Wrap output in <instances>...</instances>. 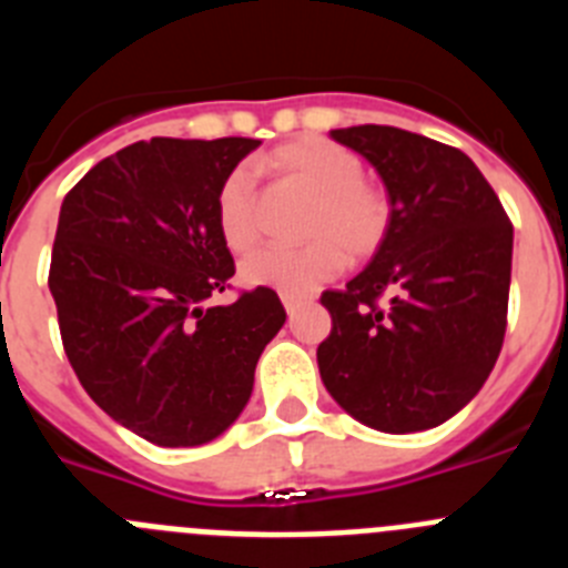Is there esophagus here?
<instances>
[{"mask_svg": "<svg viewBox=\"0 0 568 568\" xmlns=\"http://www.w3.org/2000/svg\"><path fill=\"white\" fill-rule=\"evenodd\" d=\"M281 301H284V310H287V315H295L298 313L301 304H304V301L295 298V295H281Z\"/></svg>", "mask_w": 568, "mask_h": 568, "instance_id": "obj_1", "label": "esophagus"}]
</instances>
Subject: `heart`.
<instances>
[{
	"label": "heart",
	"instance_id": "obj_1",
	"mask_svg": "<svg viewBox=\"0 0 568 568\" xmlns=\"http://www.w3.org/2000/svg\"><path fill=\"white\" fill-rule=\"evenodd\" d=\"M261 164L281 182L315 195L307 219V247H267L241 264L250 287L278 290L281 295H310L341 273L349 258L378 250L389 224V202L375 184L364 182V162L344 144L304 135L264 155ZM215 224L233 253H247L258 241V199L253 173L233 170L215 193Z\"/></svg>",
	"mask_w": 568,
	"mask_h": 568
}]
</instances>
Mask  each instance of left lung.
I'll return each instance as SVG.
<instances>
[{"mask_svg": "<svg viewBox=\"0 0 568 568\" xmlns=\"http://www.w3.org/2000/svg\"><path fill=\"white\" fill-rule=\"evenodd\" d=\"M329 135L378 170L389 224L346 290L321 295L333 315L329 338L318 346L321 381L364 426L424 433L480 393L500 355L509 215L458 148L386 124Z\"/></svg>", "mask_w": 568, "mask_h": 568, "instance_id": "left-lung-1", "label": "left lung"}]
</instances>
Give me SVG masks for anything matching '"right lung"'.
I'll use <instances>...</instances> for the list:
<instances>
[{"label": "right lung", "mask_w": 568, "mask_h": 568, "mask_svg": "<svg viewBox=\"0 0 568 568\" xmlns=\"http://www.w3.org/2000/svg\"><path fill=\"white\" fill-rule=\"evenodd\" d=\"M258 139H150L108 155L64 195L48 287L84 393L159 446L233 426L287 313L270 287L227 307L235 264L215 193Z\"/></svg>", "instance_id": "obj_1"}]
</instances>
